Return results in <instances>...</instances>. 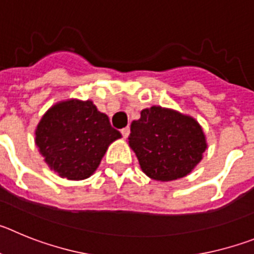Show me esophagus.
I'll use <instances>...</instances> for the list:
<instances>
[{"label": "esophagus", "mask_w": 254, "mask_h": 254, "mask_svg": "<svg viewBox=\"0 0 254 254\" xmlns=\"http://www.w3.org/2000/svg\"><path fill=\"white\" fill-rule=\"evenodd\" d=\"M129 132H131V131H129V127H125V128L121 129V133H122V136H123V137H125V138L128 137V136H129Z\"/></svg>", "instance_id": "1"}]
</instances>
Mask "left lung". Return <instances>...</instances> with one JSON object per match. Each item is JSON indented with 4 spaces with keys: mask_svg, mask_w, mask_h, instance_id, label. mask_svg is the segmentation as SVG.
<instances>
[{
    "mask_svg": "<svg viewBox=\"0 0 254 254\" xmlns=\"http://www.w3.org/2000/svg\"><path fill=\"white\" fill-rule=\"evenodd\" d=\"M128 143L142 172L160 182L190 174L207 147L194 118L156 105L141 111L140 120L131 123Z\"/></svg>",
    "mask_w": 254,
    "mask_h": 254,
    "instance_id": "left-lung-1",
    "label": "left lung"
}]
</instances>
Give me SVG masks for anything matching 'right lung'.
<instances>
[{"label": "right lung", "mask_w": 254, "mask_h": 254, "mask_svg": "<svg viewBox=\"0 0 254 254\" xmlns=\"http://www.w3.org/2000/svg\"><path fill=\"white\" fill-rule=\"evenodd\" d=\"M91 100L69 99L49 108L35 129V145L58 176L81 181L93 174L113 141L121 138Z\"/></svg>", "instance_id": "add662e5"}]
</instances>
